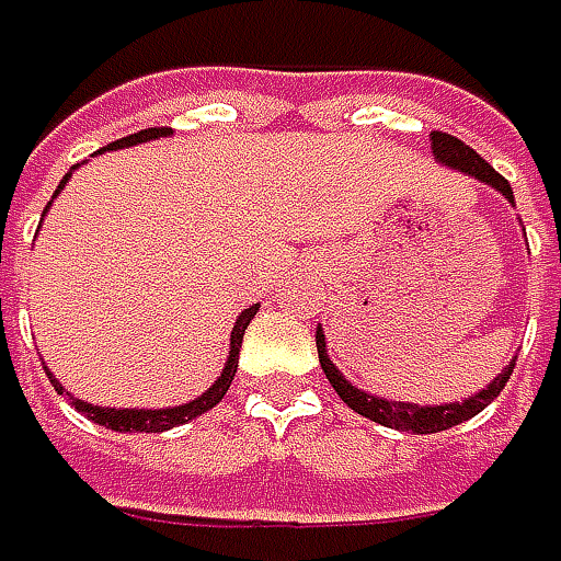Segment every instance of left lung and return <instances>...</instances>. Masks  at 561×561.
<instances>
[{"label": "left lung", "mask_w": 561, "mask_h": 561, "mask_svg": "<svg viewBox=\"0 0 561 561\" xmlns=\"http://www.w3.org/2000/svg\"><path fill=\"white\" fill-rule=\"evenodd\" d=\"M430 141H433V154L438 163H445V167H451V170H458V173H467V176H473V180H480V183L492 185L499 195H505V198L515 205V195H512V185H508V180H505V176H499L483 157L477 154L473 148H467V145H463L461 138L445 135V131H433V138H430ZM316 347H319V363H322L324 376H328L331 388L337 391V398H341L344 404L351 407V410H356L359 416H366V420H373V423L388 426V430H401V433H416V435L442 433V430H451V426H458V423H463V420L477 416L483 407H490L492 401L499 398V391L505 388V381H508L512 369H515V359H512V363H508V369H502V373L492 378L483 391H477V394H473V398H467V401L420 407V404H404V401H388V398H378V394H366V391H359L356 385H351V381L344 378V373L331 363L328 351H324L322 328L316 331Z\"/></svg>", "instance_id": "1"}]
</instances>
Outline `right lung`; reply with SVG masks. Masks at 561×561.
<instances>
[{
	"mask_svg": "<svg viewBox=\"0 0 561 561\" xmlns=\"http://www.w3.org/2000/svg\"><path fill=\"white\" fill-rule=\"evenodd\" d=\"M163 135H170V128H141V131H135V135H128V138H119V141H113V145H106L103 151H116V148H128V145H141V141H151V138H163ZM100 154V151H98ZM75 170V167H71ZM71 173L62 176V183L56 188V195L62 192V185L69 183ZM49 208V205H46ZM43 208V214H46ZM255 312H259V302L255 306H249L242 316L233 324V334H230V356H227V366H224V373L220 378L210 385L208 391L202 394V398H195V401H188V404L180 407H163V410H128V407H98V404H88V401H78L75 394H69L62 385H59V378L53 376L46 366V376L53 381V388L62 394H69V404L78 410V413H84L88 420H94L100 426H106V430H116V433H167V430H173V426H183L188 420H195V416H202V413H208L210 407H217L224 401V394H227V388H230V381L237 376V363H239V347H242V334H245V328L249 322L255 319Z\"/></svg>",
	"mask_w": 561,
	"mask_h": 561,
	"instance_id": "obj_1",
	"label": "right lung"
}]
</instances>
